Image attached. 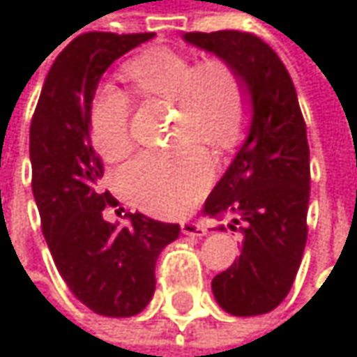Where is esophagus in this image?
Masks as SVG:
<instances>
[{"mask_svg":"<svg viewBox=\"0 0 357 357\" xmlns=\"http://www.w3.org/2000/svg\"><path fill=\"white\" fill-rule=\"evenodd\" d=\"M206 225L200 223V221H183L181 223V234L183 236H192V238H202L206 236Z\"/></svg>","mask_w":357,"mask_h":357,"instance_id":"34e87169","label":"esophagus"}]
</instances>
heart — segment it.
<instances>
[{"label":"heart","instance_id":"obj_1","mask_svg":"<svg viewBox=\"0 0 357 357\" xmlns=\"http://www.w3.org/2000/svg\"><path fill=\"white\" fill-rule=\"evenodd\" d=\"M134 89L153 99L176 105L172 136L179 142L169 149L138 153L119 169V185L140 208L155 215L188 211L206 190L213 163L202 146L231 149L250 119V91L244 76L225 59L196 61L174 49H149L126 66ZM132 105L117 86H99L89 107L91 138L107 161L130 151Z\"/></svg>","mask_w":357,"mask_h":357}]
</instances>
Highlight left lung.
I'll list each match as a JSON object with an SVG mask.
<instances>
[{
  "label": "left lung",
  "instance_id": "obj_1",
  "mask_svg": "<svg viewBox=\"0 0 357 357\" xmlns=\"http://www.w3.org/2000/svg\"><path fill=\"white\" fill-rule=\"evenodd\" d=\"M183 38L229 61L252 95L248 138L206 198L204 213L234 211L238 215L234 223L244 234L240 258L213 279L219 306L234 317L264 314L289 294L306 248L310 200L306 121L289 72L260 36L217 31L185 33Z\"/></svg>",
  "mask_w": 357,
  "mask_h": 357
}]
</instances>
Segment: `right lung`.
<instances>
[{
	"instance_id": "1",
	"label": "right lung",
	"mask_w": 357,
	"mask_h": 357,
	"mask_svg": "<svg viewBox=\"0 0 357 357\" xmlns=\"http://www.w3.org/2000/svg\"><path fill=\"white\" fill-rule=\"evenodd\" d=\"M153 33H84L53 61L33 121L31 163L40 229L70 291L103 317H134L155 294V264L179 234L128 213L130 225L103 219L117 198L103 190V163L89 132V107L109 66Z\"/></svg>"
}]
</instances>
